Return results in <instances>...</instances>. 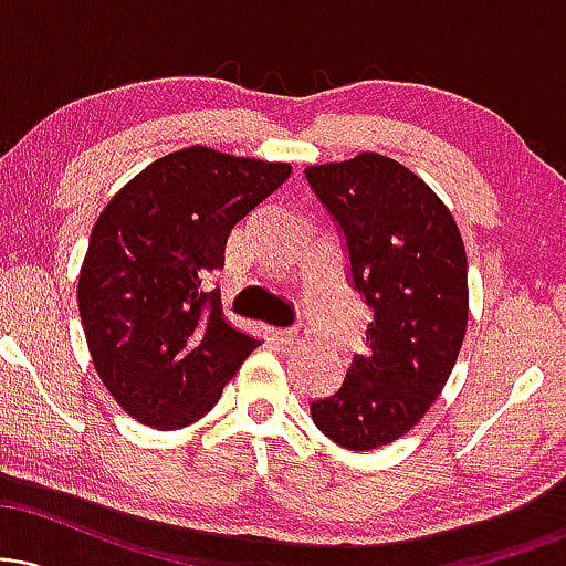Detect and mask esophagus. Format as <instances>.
Returning a JSON list of instances; mask_svg holds the SVG:
<instances>
[{
  "label": "esophagus",
  "mask_w": 566,
  "mask_h": 566,
  "mask_svg": "<svg viewBox=\"0 0 566 566\" xmlns=\"http://www.w3.org/2000/svg\"><path fill=\"white\" fill-rule=\"evenodd\" d=\"M305 335H308V329H305L303 324H295V327L271 329V340L279 343V346H295V343H301Z\"/></svg>",
  "instance_id": "1"
}]
</instances>
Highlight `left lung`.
<instances>
[{
	"label": "left lung",
	"mask_w": 566,
	"mask_h": 566,
	"mask_svg": "<svg viewBox=\"0 0 566 566\" xmlns=\"http://www.w3.org/2000/svg\"><path fill=\"white\" fill-rule=\"evenodd\" d=\"M335 220L350 287L373 308L340 388L311 401L324 437L375 450L405 437L450 378L469 324V263L437 193L399 161L359 154L305 170Z\"/></svg>",
	"instance_id": "obj_1"
}]
</instances>
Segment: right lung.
<instances>
[{"mask_svg":"<svg viewBox=\"0 0 566 566\" xmlns=\"http://www.w3.org/2000/svg\"><path fill=\"white\" fill-rule=\"evenodd\" d=\"M290 172L191 146L148 165L101 212L82 263L80 316L97 375L138 423H197L258 346L223 319L207 276L223 269L233 226Z\"/></svg>","mask_w":566,"mask_h":566,"instance_id":"add662e5","label":"right lung"}]
</instances>
